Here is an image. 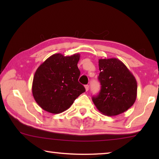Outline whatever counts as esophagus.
Returning <instances> with one entry per match:
<instances>
[{
    "label": "esophagus",
    "instance_id": "esophagus-1",
    "mask_svg": "<svg viewBox=\"0 0 159 159\" xmlns=\"http://www.w3.org/2000/svg\"><path fill=\"white\" fill-rule=\"evenodd\" d=\"M85 91L87 92V91H88V89H89V85H85Z\"/></svg>",
    "mask_w": 159,
    "mask_h": 159
}]
</instances>
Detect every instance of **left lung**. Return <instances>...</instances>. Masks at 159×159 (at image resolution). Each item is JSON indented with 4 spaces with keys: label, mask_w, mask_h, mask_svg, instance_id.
<instances>
[{
    "label": "left lung",
    "mask_w": 159,
    "mask_h": 159,
    "mask_svg": "<svg viewBox=\"0 0 159 159\" xmlns=\"http://www.w3.org/2000/svg\"><path fill=\"white\" fill-rule=\"evenodd\" d=\"M99 69L101 90L92 98L97 109L110 116L127 111L137 98L138 85L133 74L116 58L99 60Z\"/></svg>",
    "instance_id": "1"
}]
</instances>
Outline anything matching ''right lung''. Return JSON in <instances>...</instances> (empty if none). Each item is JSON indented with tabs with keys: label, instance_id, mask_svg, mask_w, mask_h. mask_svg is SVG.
Returning a JSON list of instances; mask_svg holds the SVG:
<instances>
[{
	"label": "right lung",
	"instance_id": "add662e5",
	"mask_svg": "<svg viewBox=\"0 0 159 159\" xmlns=\"http://www.w3.org/2000/svg\"><path fill=\"white\" fill-rule=\"evenodd\" d=\"M79 53L64 56L60 53L48 57L35 72L32 94L41 108L52 114L68 109L75 99L84 93L79 82L80 72L77 64Z\"/></svg>",
	"mask_w": 159,
	"mask_h": 159
}]
</instances>
